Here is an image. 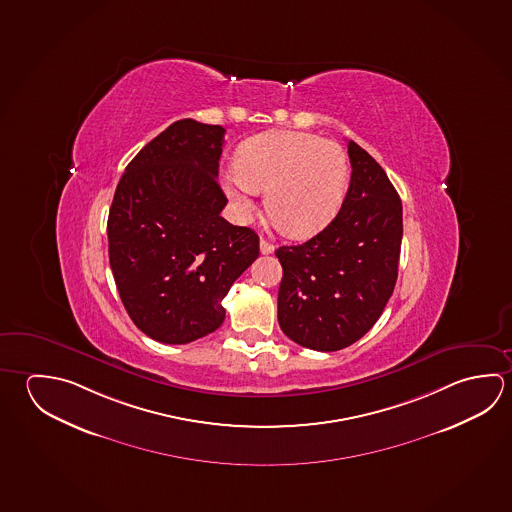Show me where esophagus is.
Segmentation results:
<instances>
[{
  "instance_id": "esophagus-1",
  "label": "esophagus",
  "mask_w": 512,
  "mask_h": 512,
  "mask_svg": "<svg viewBox=\"0 0 512 512\" xmlns=\"http://www.w3.org/2000/svg\"><path fill=\"white\" fill-rule=\"evenodd\" d=\"M259 246L262 255H269V253H273V250H275V246L269 243V241H266V239H260Z\"/></svg>"
}]
</instances>
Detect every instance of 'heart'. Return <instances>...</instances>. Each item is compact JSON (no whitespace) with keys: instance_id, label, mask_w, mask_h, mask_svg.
I'll use <instances>...</instances> for the list:
<instances>
[{"instance_id":"obj_1","label":"heart","mask_w":512,"mask_h":512,"mask_svg":"<svg viewBox=\"0 0 512 512\" xmlns=\"http://www.w3.org/2000/svg\"><path fill=\"white\" fill-rule=\"evenodd\" d=\"M349 174L340 145L307 133L271 131L241 145L226 192L241 214H250L257 190H266L273 223L291 237H309L338 214Z\"/></svg>"}]
</instances>
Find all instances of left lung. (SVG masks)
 Returning a JSON list of instances; mask_svg holds the SVG:
<instances>
[{
	"label": "left lung",
	"instance_id": "8db88e82",
	"mask_svg": "<svg viewBox=\"0 0 512 512\" xmlns=\"http://www.w3.org/2000/svg\"><path fill=\"white\" fill-rule=\"evenodd\" d=\"M350 185L340 212L304 244L280 246L278 325L307 349L332 352L358 341L394 293L403 205L381 165L349 144Z\"/></svg>",
	"mask_w": 512,
	"mask_h": 512
}]
</instances>
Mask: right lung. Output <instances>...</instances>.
<instances>
[{
	"instance_id": "add662e5",
	"label": "right lung",
	"mask_w": 512,
	"mask_h": 512,
	"mask_svg": "<svg viewBox=\"0 0 512 512\" xmlns=\"http://www.w3.org/2000/svg\"><path fill=\"white\" fill-rule=\"evenodd\" d=\"M225 133L192 118L174 122L127 165L109 208V264L122 304L162 343L219 329L223 298L259 257V235L221 217Z\"/></svg>"
}]
</instances>
